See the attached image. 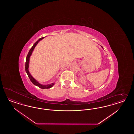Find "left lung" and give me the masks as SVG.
I'll return each mask as SVG.
<instances>
[{
  "label": "left lung",
  "instance_id": "obj_1",
  "mask_svg": "<svg viewBox=\"0 0 134 134\" xmlns=\"http://www.w3.org/2000/svg\"><path fill=\"white\" fill-rule=\"evenodd\" d=\"M101 47H102V46H101ZM102 48H103V47H102Z\"/></svg>",
  "mask_w": 134,
  "mask_h": 134
}]
</instances>
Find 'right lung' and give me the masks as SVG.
<instances>
[{
	"label": "right lung",
	"mask_w": 134,
	"mask_h": 134,
	"mask_svg": "<svg viewBox=\"0 0 134 134\" xmlns=\"http://www.w3.org/2000/svg\"><path fill=\"white\" fill-rule=\"evenodd\" d=\"M43 38H44V37H42L40 39H39L33 45L32 47L30 49L29 51V53L26 57V62H25V71L27 73L28 76H29V78L30 79V80L32 82L33 84L34 85H36L37 86H38L39 88H42V89H48V88H50L51 87H52L53 85L55 84L54 83H51L50 85H42L40 84L38 81H37L36 80H35L33 77L31 76V75L30 74V73L29 72V58L30 55H31L34 49V48L35 47V46H36L37 44L38 43V42L41 40L42 39H43Z\"/></svg>",
	"instance_id": "1"
}]
</instances>
